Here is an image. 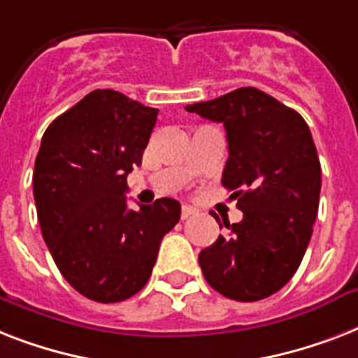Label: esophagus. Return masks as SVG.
<instances>
[{
    "mask_svg": "<svg viewBox=\"0 0 358 358\" xmlns=\"http://www.w3.org/2000/svg\"><path fill=\"white\" fill-rule=\"evenodd\" d=\"M195 210H193V208L191 206H182V219H189V217H193V215H195Z\"/></svg>",
    "mask_w": 358,
    "mask_h": 358,
    "instance_id": "esophagus-1",
    "label": "esophagus"
}]
</instances>
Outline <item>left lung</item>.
I'll return each mask as SVG.
<instances>
[{
  "mask_svg": "<svg viewBox=\"0 0 358 358\" xmlns=\"http://www.w3.org/2000/svg\"><path fill=\"white\" fill-rule=\"evenodd\" d=\"M185 109L223 122L229 159L221 182L243 212L239 223L223 221L229 236L201 250L202 275L229 299H266L297 271L317 215L322 167L308 124L255 87Z\"/></svg>",
  "mask_w": 358,
  "mask_h": 358,
  "instance_id": "8db88e82",
  "label": "left lung"
}]
</instances>
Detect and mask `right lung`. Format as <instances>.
Here are the masks:
<instances>
[{
  "label": "right lung",
  "instance_id": "add662e5",
  "mask_svg": "<svg viewBox=\"0 0 358 358\" xmlns=\"http://www.w3.org/2000/svg\"><path fill=\"white\" fill-rule=\"evenodd\" d=\"M157 109L111 89L89 92L42 135L33 195L42 238L59 271L96 303L143 289L180 202L157 199L134 212L126 178L141 165Z\"/></svg>",
  "mask_w": 358,
  "mask_h": 358
}]
</instances>
